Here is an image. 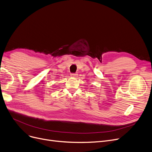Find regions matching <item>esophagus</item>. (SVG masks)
<instances>
[{
	"label": "esophagus",
	"mask_w": 152,
	"mask_h": 152,
	"mask_svg": "<svg viewBox=\"0 0 152 152\" xmlns=\"http://www.w3.org/2000/svg\"><path fill=\"white\" fill-rule=\"evenodd\" d=\"M71 76L72 77H76V76H77V74H76V73H72V74L71 75Z\"/></svg>",
	"instance_id": "34e87169"
}]
</instances>
